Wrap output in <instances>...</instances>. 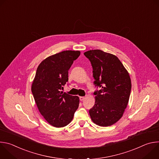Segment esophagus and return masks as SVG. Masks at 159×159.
<instances>
[{"label": "esophagus", "mask_w": 159, "mask_h": 159, "mask_svg": "<svg viewBox=\"0 0 159 159\" xmlns=\"http://www.w3.org/2000/svg\"><path fill=\"white\" fill-rule=\"evenodd\" d=\"M79 99H80V100L81 101H84V100L85 99V97H82V96H80V97L79 98Z\"/></svg>", "instance_id": "esophagus-1"}]
</instances>
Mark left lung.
<instances>
[{
	"mask_svg": "<svg viewBox=\"0 0 159 159\" xmlns=\"http://www.w3.org/2000/svg\"><path fill=\"white\" fill-rule=\"evenodd\" d=\"M93 69L94 82L100 90L94 93L95 104L89 110L92 121L101 126H109L123 116L131 89L129 75L118 59L100 50L85 52Z\"/></svg>",
	"mask_w": 159,
	"mask_h": 159,
	"instance_id": "8db88e82",
	"label": "left lung"
}]
</instances>
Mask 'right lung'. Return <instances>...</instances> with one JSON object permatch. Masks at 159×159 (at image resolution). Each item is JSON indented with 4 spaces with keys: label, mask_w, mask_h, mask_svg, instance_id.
<instances>
[{
    "label": "right lung",
    "mask_w": 159,
    "mask_h": 159,
    "mask_svg": "<svg viewBox=\"0 0 159 159\" xmlns=\"http://www.w3.org/2000/svg\"><path fill=\"white\" fill-rule=\"evenodd\" d=\"M80 55V51L60 52L42 61L36 70L31 91L41 115L54 127L69 125L79 107V98L61 89L69 80V70Z\"/></svg>",
    "instance_id": "right-lung-1"
}]
</instances>
